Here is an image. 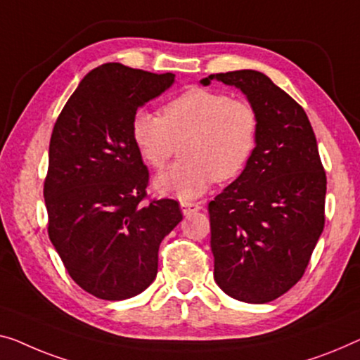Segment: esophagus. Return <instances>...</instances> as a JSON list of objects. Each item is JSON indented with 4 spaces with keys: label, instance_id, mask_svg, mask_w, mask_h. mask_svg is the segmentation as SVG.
<instances>
[{
    "label": "esophagus",
    "instance_id": "1",
    "mask_svg": "<svg viewBox=\"0 0 360 360\" xmlns=\"http://www.w3.org/2000/svg\"><path fill=\"white\" fill-rule=\"evenodd\" d=\"M200 208H202L200 203H197V202H181V210L184 217H189V214L198 212Z\"/></svg>",
    "mask_w": 360,
    "mask_h": 360
}]
</instances>
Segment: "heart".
Wrapping results in <instances>:
<instances>
[{
	"label": "heart",
	"instance_id": "b5f03b06",
	"mask_svg": "<svg viewBox=\"0 0 360 360\" xmlns=\"http://www.w3.org/2000/svg\"><path fill=\"white\" fill-rule=\"evenodd\" d=\"M259 120L244 100L189 89L162 106L160 117L139 110L131 134L143 162L162 169L181 147L182 158L155 179L160 194L191 200L213 181L234 179L254 153Z\"/></svg>",
	"mask_w": 360,
	"mask_h": 360
}]
</instances>
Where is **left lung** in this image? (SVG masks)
Listing matches in <instances>:
<instances>
[{
  "mask_svg": "<svg viewBox=\"0 0 360 360\" xmlns=\"http://www.w3.org/2000/svg\"><path fill=\"white\" fill-rule=\"evenodd\" d=\"M212 80L240 90L259 120L249 163L208 203L213 276L233 299L265 304L309 265L325 224L326 176L307 115L270 77L243 69L200 84Z\"/></svg>",
  "mask_w": 360,
  "mask_h": 360,
  "instance_id": "obj_1",
  "label": "left lung"
}]
</instances>
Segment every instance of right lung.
Instances as JSON below:
<instances>
[{
  "label": "right lung",
  "mask_w": 360,
  "mask_h": 360,
  "mask_svg": "<svg viewBox=\"0 0 360 360\" xmlns=\"http://www.w3.org/2000/svg\"><path fill=\"white\" fill-rule=\"evenodd\" d=\"M173 84L171 72L101 64L80 80L53 129L48 234L72 280L98 299L146 291L160 244L182 219L176 200L142 202L148 169L131 134L137 110Z\"/></svg>",
  "instance_id": "obj_1"
}]
</instances>
